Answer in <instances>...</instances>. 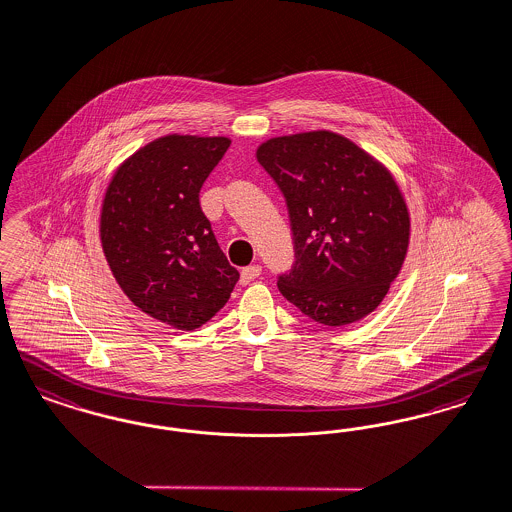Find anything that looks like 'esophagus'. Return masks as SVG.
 Returning a JSON list of instances; mask_svg holds the SVG:
<instances>
[{
	"instance_id": "esophagus-1",
	"label": "esophagus",
	"mask_w": 512,
	"mask_h": 512,
	"mask_svg": "<svg viewBox=\"0 0 512 512\" xmlns=\"http://www.w3.org/2000/svg\"><path fill=\"white\" fill-rule=\"evenodd\" d=\"M260 273H262V268L258 266V264H254V266H246L241 271V283L246 285V283H250V281H254L256 277H260Z\"/></svg>"
}]
</instances>
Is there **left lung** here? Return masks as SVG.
Wrapping results in <instances>:
<instances>
[{"label": "left lung", "mask_w": 512, "mask_h": 512, "mask_svg": "<svg viewBox=\"0 0 512 512\" xmlns=\"http://www.w3.org/2000/svg\"><path fill=\"white\" fill-rule=\"evenodd\" d=\"M283 192L295 266L281 295L314 322L341 327L372 314L403 268L410 216L389 169L347 136H275L256 150Z\"/></svg>", "instance_id": "obj_1"}]
</instances>
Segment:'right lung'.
<instances>
[{
    "instance_id": "obj_1",
    "label": "right lung",
    "mask_w": 512,
    "mask_h": 512,
    "mask_svg": "<svg viewBox=\"0 0 512 512\" xmlns=\"http://www.w3.org/2000/svg\"><path fill=\"white\" fill-rule=\"evenodd\" d=\"M229 144L156 138L117 167L102 202L100 239L115 281L136 308L175 329L212 320L239 281L198 198Z\"/></svg>"
}]
</instances>
